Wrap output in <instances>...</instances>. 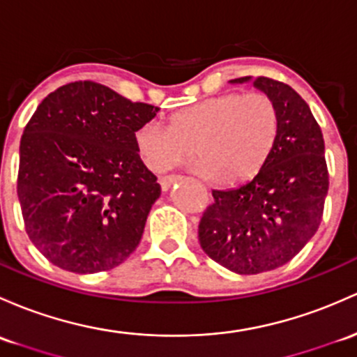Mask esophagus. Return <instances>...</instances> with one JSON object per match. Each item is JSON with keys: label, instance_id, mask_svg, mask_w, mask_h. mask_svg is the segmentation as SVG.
<instances>
[{"label": "esophagus", "instance_id": "obj_1", "mask_svg": "<svg viewBox=\"0 0 357 357\" xmlns=\"http://www.w3.org/2000/svg\"><path fill=\"white\" fill-rule=\"evenodd\" d=\"M178 180H180L178 175H168V177H162V178H160V185H162V190L167 192V190L170 189V187L174 185L175 182H178Z\"/></svg>", "mask_w": 357, "mask_h": 357}]
</instances>
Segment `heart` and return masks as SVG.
Returning a JSON list of instances; mask_svg holds the SVG:
<instances>
[{
	"instance_id": "1",
	"label": "heart",
	"mask_w": 357,
	"mask_h": 357,
	"mask_svg": "<svg viewBox=\"0 0 357 357\" xmlns=\"http://www.w3.org/2000/svg\"><path fill=\"white\" fill-rule=\"evenodd\" d=\"M279 132L278 107L269 95L225 93L194 103L170 117L148 121L134 139L153 172H165L197 153L194 170L220 183L254 177L266 163Z\"/></svg>"
}]
</instances>
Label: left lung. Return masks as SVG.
<instances>
[{
	"label": "left lung",
	"mask_w": 357,
	"mask_h": 357,
	"mask_svg": "<svg viewBox=\"0 0 357 357\" xmlns=\"http://www.w3.org/2000/svg\"><path fill=\"white\" fill-rule=\"evenodd\" d=\"M254 83L279 112V132L266 163L236 189L213 190L214 202L199 223V243L214 262L236 274L284 266L317 233L328 192L325 143L308 103L289 85L271 78Z\"/></svg>",
	"instance_id": "left-lung-1"
}]
</instances>
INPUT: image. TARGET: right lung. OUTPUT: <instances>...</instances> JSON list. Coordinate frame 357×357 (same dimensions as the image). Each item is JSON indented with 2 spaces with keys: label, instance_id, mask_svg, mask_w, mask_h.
Wrapping results in <instances>:
<instances>
[{
  "label": "right lung",
  "instance_id": "right-lung-1",
  "mask_svg": "<svg viewBox=\"0 0 357 357\" xmlns=\"http://www.w3.org/2000/svg\"><path fill=\"white\" fill-rule=\"evenodd\" d=\"M158 110L93 82L39 103L20 141L17 192L26 235L54 266L93 274L136 250L162 189L134 134Z\"/></svg>",
  "mask_w": 357,
  "mask_h": 357
}]
</instances>
